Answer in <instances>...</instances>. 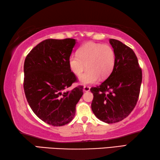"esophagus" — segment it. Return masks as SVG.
<instances>
[{"label": "esophagus", "mask_w": 160, "mask_h": 160, "mask_svg": "<svg viewBox=\"0 0 160 160\" xmlns=\"http://www.w3.org/2000/svg\"><path fill=\"white\" fill-rule=\"evenodd\" d=\"M83 90L85 92H89L90 90V87L88 85H85L83 88Z\"/></svg>", "instance_id": "obj_1"}]
</instances>
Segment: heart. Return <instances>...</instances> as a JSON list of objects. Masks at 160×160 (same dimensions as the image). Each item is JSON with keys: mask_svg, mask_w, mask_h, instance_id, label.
<instances>
[{"mask_svg": "<svg viewBox=\"0 0 160 160\" xmlns=\"http://www.w3.org/2000/svg\"><path fill=\"white\" fill-rule=\"evenodd\" d=\"M68 66L75 75H80L87 65L88 70L79 78L82 85L97 82L99 78L105 79L113 71L116 63L115 51L109 45L88 42L81 46L78 54L68 57Z\"/></svg>", "mask_w": 160, "mask_h": 160, "instance_id": "obj_1", "label": "heart"}]
</instances>
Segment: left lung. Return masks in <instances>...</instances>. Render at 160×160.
Masks as SVG:
<instances>
[{"mask_svg":"<svg viewBox=\"0 0 160 160\" xmlns=\"http://www.w3.org/2000/svg\"><path fill=\"white\" fill-rule=\"evenodd\" d=\"M109 42L115 51V66L106 80L90 89L94 96L91 107L100 121L113 123L126 118L136 105L142 70L132 48L116 39Z\"/></svg>","mask_w":160,"mask_h":160,"instance_id":"left-lung-1","label":"left lung"}]
</instances>
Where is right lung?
I'll list each match as a JSON object with an SVG mask.
<instances>
[{
	"label": "right lung",
	"mask_w": 160,
	"mask_h": 160,
	"mask_svg": "<svg viewBox=\"0 0 160 160\" xmlns=\"http://www.w3.org/2000/svg\"><path fill=\"white\" fill-rule=\"evenodd\" d=\"M74 39H48L40 42L26 56L24 90L29 107L41 120L53 126L68 123L83 94V87L68 88L78 81L68 66Z\"/></svg>",
	"instance_id": "right-lung-1"
}]
</instances>
